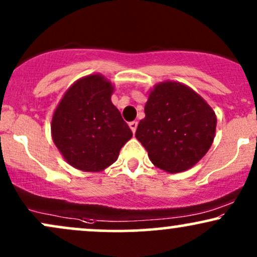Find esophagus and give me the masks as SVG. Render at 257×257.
<instances>
[{
	"label": "esophagus",
	"instance_id": "obj_1",
	"mask_svg": "<svg viewBox=\"0 0 257 257\" xmlns=\"http://www.w3.org/2000/svg\"><path fill=\"white\" fill-rule=\"evenodd\" d=\"M129 128H131L132 132L135 134V132H137V128H138V122H135V120H133V122L129 123Z\"/></svg>",
	"mask_w": 257,
	"mask_h": 257
}]
</instances>
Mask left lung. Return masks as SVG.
<instances>
[{"instance_id":"obj_1","label":"left lung","mask_w":257,"mask_h":257,"mask_svg":"<svg viewBox=\"0 0 257 257\" xmlns=\"http://www.w3.org/2000/svg\"><path fill=\"white\" fill-rule=\"evenodd\" d=\"M216 116L199 94L179 82L155 85L135 137L159 169L180 173L205 156L214 141Z\"/></svg>"}]
</instances>
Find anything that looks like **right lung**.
I'll use <instances>...</instances> for the list:
<instances>
[{"label":"right lung","mask_w":257,"mask_h":257,"mask_svg":"<svg viewBox=\"0 0 257 257\" xmlns=\"http://www.w3.org/2000/svg\"><path fill=\"white\" fill-rule=\"evenodd\" d=\"M113 85L102 75L75 82L52 118V137L65 161L83 172H101L118 158L133 133L111 101Z\"/></svg>","instance_id":"obj_1"}]
</instances>
